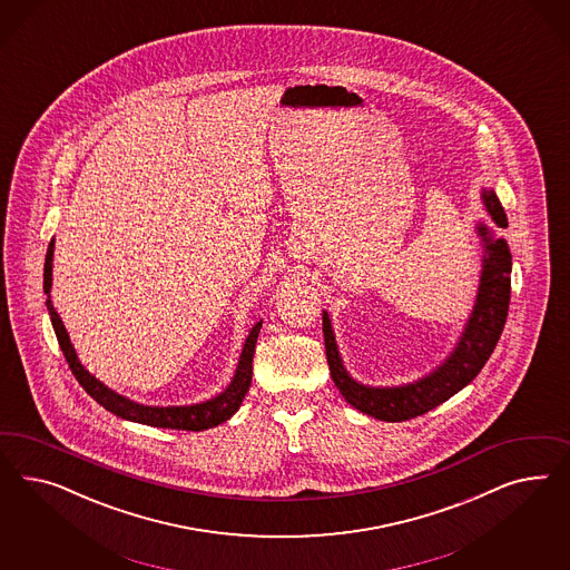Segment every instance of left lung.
I'll use <instances>...</instances> for the list:
<instances>
[{
  "label": "left lung",
  "mask_w": 570,
  "mask_h": 570,
  "mask_svg": "<svg viewBox=\"0 0 570 570\" xmlns=\"http://www.w3.org/2000/svg\"><path fill=\"white\" fill-rule=\"evenodd\" d=\"M483 200L493 222L500 227H508V217L503 213L495 191L484 190ZM479 234L483 236L484 246L483 276H481L474 311L451 357L426 379L417 380L407 386H395V389H372L355 382L343 367L338 348L334 343L332 326H330L328 313L324 311L322 324H324V343H326L330 374L336 389L353 407L384 422H403V420H412L415 415L431 412L432 407L453 397L458 391H462L466 384L479 376V372L491 357L505 326L508 307H510V288H512L510 286L512 257H510L508 244L505 240H493L484 225H479Z\"/></svg>",
  "instance_id": "left-lung-1"
}]
</instances>
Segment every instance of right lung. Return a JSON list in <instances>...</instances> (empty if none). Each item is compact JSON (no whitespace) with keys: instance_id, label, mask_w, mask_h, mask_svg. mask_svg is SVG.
Instances as JSON below:
<instances>
[{"instance_id":"add662e5","label":"right lung","mask_w":570,"mask_h":570,"mask_svg":"<svg viewBox=\"0 0 570 570\" xmlns=\"http://www.w3.org/2000/svg\"><path fill=\"white\" fill-rule=\"evenodd\" d=\"M52 257L53 240L48 246V255H46V267H43V291L50 293L52 288ZM50 317H52L53 332L58 338V345L62 348L67 363H69L70 372L75 374V379L79 380V384L86 389L87 395L96 399L104 410H108L110 414L119 415L131 422L139 424H148V426H158V429H175V431H207L217 424H222L225 420H229L232 415L238 412L242 405V399L250 389V380H253V355H255V345H257V336H259L261 322L255 324V328L250 330L246 345L242 351L240 363L236 370V376L232 380V384L225 389L222 395L210 399L207 403H196V405H186V407H150V405H139L136 401H129L122 395H117L115 391H110L108 386H104L100 380L94 379L81 362L77 360V353L70 345L69 334L62 326V320L58 317V313L53 309L52 301H46Z\"/></svg>"}]
</instances>
